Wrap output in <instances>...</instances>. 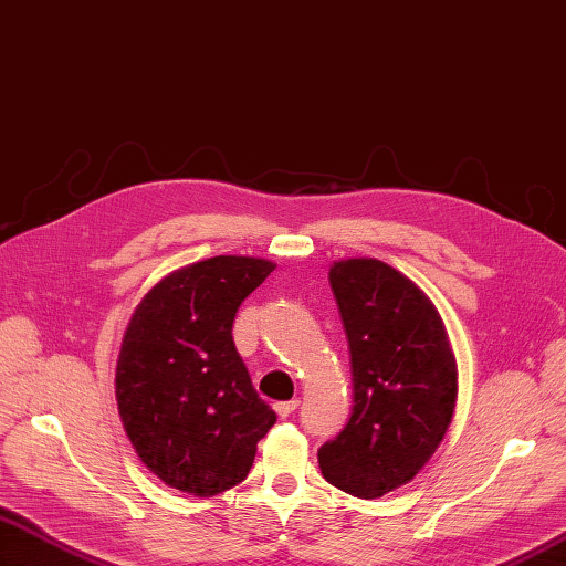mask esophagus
Here are the masks:
<instances>
[{
  "label": "esophagus",
  "instance_id": "34e87169",
  "mask_svg": "<svg viewBox=\"0 0 566 566\" xmlns=\"http://www.w3.org/2000/svg\"><path fill=\"white\" fill-rule=\"evenodd\" d=\"M296 409H298V399H289V401H277V403H274V411H277V416H282V418L292 416Z\"/></svg>",
  "mask_w": 566,
  "mask_h": 566
}]
</instances>
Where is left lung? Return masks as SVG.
<instances>
[{"mask_svg":"<svg viewBox=\"0 0 566 566\" xmlns=\"http://www.w3.org/2000/svg\"><path fill=\"white\" fill-rule=\"evenodd\" d=\"M349 339L354 409L317 449L327 481L354 497H382L426 467L452 423L457 360L430 298L380 260L329 268Z\"/></svg>","mask_w":566,"mask_h":566,"instance_id":"left-lung-1","label":"left lung"}]
</instances>
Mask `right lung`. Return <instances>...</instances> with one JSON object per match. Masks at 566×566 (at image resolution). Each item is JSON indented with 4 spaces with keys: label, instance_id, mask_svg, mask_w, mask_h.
I'll use <instances>...</instances> for the list:
<instances>
[{
    "label": "right lung",
    "instance_id": "obj_1",
    "mask_svg": "<svg viewBox=\"0 0 566 566\" xmlns=\"http://www.w3.org/2000/svg\"><path fill=\"white\" fill-rule=\"evenodd\" d=\"M270 260L217 255L167 274L134 311L117 364V403L136 454L159 481L212 497L249 475L277 421L258 397L231 327Z\"/></svg>",
    "mask_w": 566,
    "mask_h": 566
}]
</instances>
